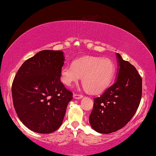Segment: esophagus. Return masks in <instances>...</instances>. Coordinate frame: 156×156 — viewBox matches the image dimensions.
I'll use <instances>...</instances> for the list:
<instances>
[{"label": "esophagus", "instance_id": "esophagus-1", "mask_svg": "<svg viewBox=\"0 0 156 156\" xmlns=\"http://www.w3.org/2000/svg\"><path fill=\"white\" fill-rule=\"evenodd\" d=\"M73 97L74 99H81L83 97V95H80V94H74L73 95Z\"/></svg>", "mask_w": 156, "mask_h": 156}]
</instances>
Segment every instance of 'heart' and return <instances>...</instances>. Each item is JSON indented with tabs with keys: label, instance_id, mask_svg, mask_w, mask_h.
<instances>
[{
	"label": "heart",
	"instance_id": "1",
	"mask_svg": "<svg viewBox=\"0 0 156 156\" xmlns=\"http://www.w3.org/2000/svg\"><path fill=\"white\" fill-rule=\"evenodd\" d=\"M115 73V65L108 58L86 56L65 64L60 71L63 84L70 87L82 78L85 90L92 94L101 93L109 85Z\"/></svg>",
	"mask_w": 156,
	"mask_h": 156
}]
</instances>
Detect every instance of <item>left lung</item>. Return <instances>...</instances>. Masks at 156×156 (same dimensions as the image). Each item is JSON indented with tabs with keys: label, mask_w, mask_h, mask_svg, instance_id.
<instances>
[{
	"label": "left lung",
	"mask_w": 156,
	"mask_h": 156,
	"mask_svg": "<svg viewBox=\"0 0 156 156\" xmlns=\"http://www.w3.org/2000/svg\"><path fill=\"white\" fill-rule=\"evenodd\" d=\"M117 80L100 97L94 98L89 115L92 129L111 133L124 127L135 114L142 96V78L134 66L116 54Z\"/></svg>",
	"instance_id": "left-lung-1"
}]
</instances>
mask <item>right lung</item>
Instances as JSON below:
<instances>
[{
	"mask_svg": "<svg viewBox=\"0 0 156 156\" xmlns=\"http://www.w3.org/2000/svg\"><path fill=\"white\" fill-rule=\"evenodd\" d=\"M62 51L43 50L21 65L12 84L13 103L25 126L50 133L61 126L73 94L60 82Z\"/></svg>",
	"mask_w": 156,
	"mask_h": 156,
	"instance_id": "1",
	"label": "right lung"
}]
</instances>
